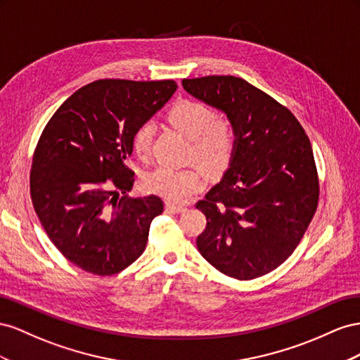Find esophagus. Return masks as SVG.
Returning a JSON list of instances; mask_svg holds the SVG:
<instances>
[{
	"label": "esophagus",
	"mask_w": 360,
	"mask_h": 360,
	"mask_svg": "<svg viewBox=\"0 0 360 360\" xmlns=\"http://www.w3.org/2000/svg\"><path fill=\"white\" fill-rule=\"evenodd\" d=\"M166 208H167L170 212H173V214H181V212H184V211H187V208L184 207V205H176V203H170V202L166 203Z\"/></svg>",
	"instance_id": "esophagus-1"
}]
</instances>
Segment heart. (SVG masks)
<instances>
[{"label":"heart","mask_w":360,"mask_h":360,"mask_svg":"<svg viewBox=\"0 0 360 360\" xmlns=\"http://www.w3.org/2000/svg\"><path fill=\"white\" fill-rule=\"evenodd\" d=\"M167 122L181 134L191 140L190 158L203 169L219 172L228 166L235 149V128L232 122L215 116V111L203 102L182 99L167 112ZM153 127L143 123L132 134V149L140 158H148L152 148ZM203 173L198 167L173 169L161 166L150 172L146 186L150 191L170 200H186L203 187Z\"/></svg>","instance_id":"1"}]
</instances>
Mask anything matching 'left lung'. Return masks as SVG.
<instances>
[{
    "mask_svg": "<svg viewBox=\"0 0 360 360\" xmlns=\"http://www.w3.org/2000/svg\"><path fill=\"white\" fill-rule=\"evenodd\" d=\"M182 87L223 111L237 136L229 169L196 205L207 217L198 249L233 279L270 273L290 258L316 211L311 141L288 108L243 78L182 79Z\"/></svg>",
    "mask_w": 360,
    "mask_h": 360,
    "instance_id": "8db88e82",
    "label": "left lung"
}]
</instances>
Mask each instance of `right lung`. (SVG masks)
Wrapping results in <instances>:
<instances>
[{"mask_svg":"<svg viewBox=\"0 0 360 360\" xmlns=\"http://www.w3.org/2000/svg\"><path fill=\"white\" fill-rule=\"evenodd\" d=\"M176 89L173 79H98L69 96L46 123L30 193L49 240L81 270L116 274L145 252L164 203L155 194L127 196L134 172L125 161L134 131Z\"/></svg>","mask_w":360,"mask_h":360,"instance_id":"1","label":"right lung"}]
</instances>
